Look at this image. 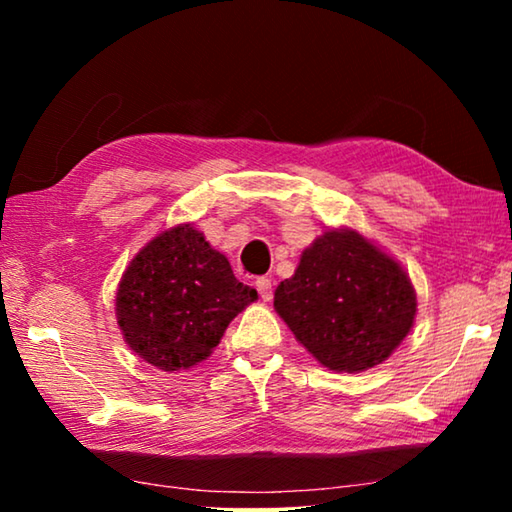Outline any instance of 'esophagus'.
Masks as SVG:
<instances>
[{"label": "esophagus", "mask_w": 512, "mask_h": 512, "mask_svg": "<svg viewBox=\"0 0 512 512\" xmlns=\"http://www.w3.org/2000/svg\"><path fill=\"white\" fill-rule=\"evenodd\" d=\"M255 287L259 291V296H262V300H271L273 298V282L268 280V277H257Z\"/></svg>", "instance_id": "1"}]
</instances>
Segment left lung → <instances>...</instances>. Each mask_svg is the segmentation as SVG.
<instances>
[{"label":"left lung","instance_id":"obj_1","mask_svg":"<svg viewBox=\"0 0 512 512\" xmlns=\"http://www.w3.org/2000/svg\"><path fill=\"white\" fill-rule=\"evenodd\" d=\"M273 307L307 352L336 372H363L411 332L415 289L404 268L357 230H327L277 284Z\"/></svg>","mask_w":512,"mask_h":512}]
</instances>
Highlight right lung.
<instances>
[{"mask_svg": "<svg viewBox=\"0 0 512 512\" xmlns=\"http://www.w3.org/2000/svg\"><path fill=\"white\" fill-rule=\"evenodd\" d=\"M257 300L192 223L149 241L121 275L115 314L137 357L164 372L187 370L219 345L230 320Z\"/></svg>", "mask_w": 512, "mask_h": 512, "instance_id": "right-lung-1", "label": "right lung"}]
</instances>
